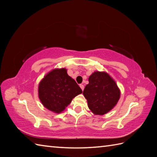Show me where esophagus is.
Returning a JSON list of instances; mask_svg holds the SVG:
<instances>
[{"instance_id":"esophagus-1","label":"esophagus","mask_w":157,"mask_h":157,"mask_svg":"<svg viewBox=\"0 0 157 157\" xmlns=\"http://www.w3.org/2000/svg\"><path fill=\"white\" fill-rule=\"evenodd\" d=\"M79 86H80V88H81V89L82 90H84V86L83 85V84H80V85H79Z\"/></svg>"}]
</instances>
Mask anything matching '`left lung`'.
<instances>
[{
	"label": "left lung",
	"instance_id": "8db88e82",
	"mask_svg": "<svg viewBox=\"0 0 157 157\" xmlns=\"http://www.w3.org/2000/svg\"><path fill=\"white\" fill-rule=\"evenodd\" d=\"M88 81L83 92L88 108L95 115L106 114L117 105L120 98L121 92L117 85L106 72H94Z\"/></svg>",
	"mask_w": 157,
	"mask_h": 157
}]
</instances>
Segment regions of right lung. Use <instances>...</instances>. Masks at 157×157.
Returning <instances> with one entry per match:
<instances>
[{
  "label": "right lung",
  "instance_id": "right-lung-1",
  "mask_svg": "<svg viewBox=\"0 0 157 157\" xmlns=\"http://www.w3.org/2000/svg\"><path fill=\"white\" fill-rule=\"evenodd\" d=\"M82 92L80 87L68 75L65 68L52 70L38 86V96L42 104L56 113L64 111L72 99Z\"/></svg>",
  "mask_w": 157,
  "mask_h": 157
}]
</instances>
